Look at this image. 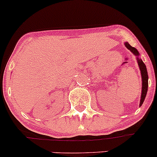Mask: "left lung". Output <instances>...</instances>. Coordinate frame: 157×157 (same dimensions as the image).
Here are the masks:
<instances>
[{
    "mask_svg": "<svg viewBox=\"0 0 157 157\" xmlns=\"http://www.w3.org/2000/svg\"><path fill=\"white\" fill-rule=\"evenodd\" d=\"M124 45H125L127 49L130 50L133 53V55L136 56V60H137L138 65H139V68L140 70L141 77H142V91H141L140 106H141L143 103H144V101L145 100L146 96H147V90H148V74H147V67H146L145 63L143 62V60L140 57V54L137 50L135 48H133L132 46H130V44H129L128 42H125Z\"/></svg>",
    "mask_w": 157,
    "mask_h": 157,
    "instance_id": "8db88e82",
    "label": "left lung"
}]
</instances>
